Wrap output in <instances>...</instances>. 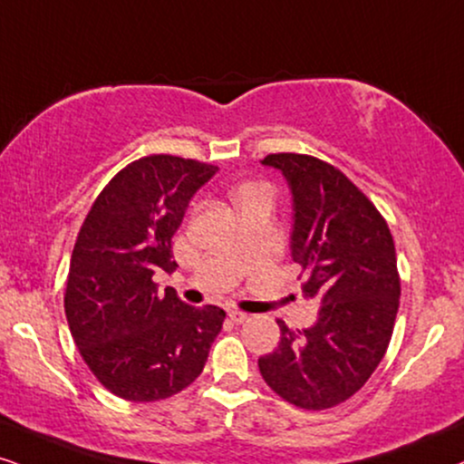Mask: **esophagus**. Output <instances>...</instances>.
Wrapping results in <instances>:
<instances>
[{
  "mask_svg": "<svg viewBox=\"0 0 464 464\" xmlns=\"http://www.w3.org/2000/svg\"><path fill=\"white\" fill-rule=\"evenodd\" d=\"M228 319H231L233 324H244V321H248V314L239 313V310H228Z\"/></svg>",
  "mask_w": 464,
  "mask_h": 464,
  "instance_id": "1",
  "label": "esophagus"
}]
</instances>
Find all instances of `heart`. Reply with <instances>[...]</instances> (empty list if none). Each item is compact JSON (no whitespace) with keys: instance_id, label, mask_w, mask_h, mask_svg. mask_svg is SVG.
Returning <instances> with one entry per match:
<instances>
[{"instance_id":"b5f03b06","label":"heart","mask_w":464,"mask_h":464,"mask_svg":"<svg viewBox=\"0 0 464 464\" xmlns=\"http://www.w3.org/2000/svg\"><path fill=\"white\" fill-rule=\"evenodd\" d=\"M259 188H263V186H256V184H246V186H239L237 192H236V201H237L239 197L250 195V192H255V190H259Z\"/></svg>"}]
</instances>
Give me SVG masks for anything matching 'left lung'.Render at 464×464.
I'll use <instances>...</instances> for the list:
<instances>
[{"instance_id":"left-lung-1","label":"left lung","mask_w":464,"mask_h":464,"mask_svg":"<svg viewBox=\"0 0 464 464\" xmlns=\"http://www.w3.org/2000/svg\"><path fill=\"white\" fill-rule=\"evenodd\" d=\"M293 198L291 259L308 274L304 297L321 304L304 332L278 321L280 343L259 357L266 383L308 411L336 407L371 379L388 349L401 300L388 222L347 175L314 156L269 154Z\"/></svg>"}]
</instances>
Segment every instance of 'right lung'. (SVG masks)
<instances>
[{
  "instance_id": "obj_1",
  "label": "right lung",
  "mask_w": 464,
  "mask_h": 464,
  "mask_svg": "<svg viewBox=\"0 0 464 464\" xmlns=\"http://www.w3.org/2000/svg\"><path fill=\"white\" fill-rule=\"evenodd\" d=\"M218 167L179 156L139 158L93 201L76 237L66 319L90 371L132 402L178 394L203 372L225 310L188 306L151 276L171 274V239Z\"/></svg>"
}]
</instances>
